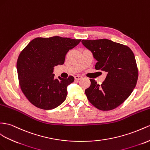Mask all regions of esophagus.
<instances>
[{
	"mask_svg": "<svg viewBox=\"0 0 150 150\" xmlns=\"http://www.w3.org/2000/svg\"><path fill=\"white\" fill-rule=\"evenodd\" d=\"M82 79V76H81L76 75V76H75V79L76 80H80V79Z\"/></svg>",
	"mask_w": 150,
	"mask_h": 150,
	"instance_id": "34e87169",
	"label": "esophagus"
}]
</instances>
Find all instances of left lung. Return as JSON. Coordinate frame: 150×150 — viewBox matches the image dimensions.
<instances>
[{
    "label": "left lung",
    "instance_id": "obj_1",
    "mask_svg": "<svg viewBox=\"0 0 150 150\" xmlns=\"http://www.w3.org/2000/svg\"><path fill=\"white\" fill-rule=\"evenodd\" d=\"M82 43L97 61L96 70L107 74L101 85L90 79L91 86L85 91L88 100L100 110L117 108L136 85L138 70L133 52L127 46L108 39L82 40Z\"/></svg>",
    "mask_w": 150,
    "mask_h": 150
}]
</instances>
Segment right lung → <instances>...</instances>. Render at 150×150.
I'll return each mask as SVG.
<instances>
[{"label":"right lung","instance_id":"add662e5","mask_svg":"<svg viewBox=\"0 0 150 150\" xmlns=\"http://www.w3.org/2000/svg\"><path fill=\"white\" fill-rule=\"evenodd\" d=\"M81 40L54 36L34 38L18 57L17 71L23 93L38 108L52 110L67 98V87L74 81L70 76L54 78V67L63 64L65 56Z\"/></svg>","mask_w":150,"mask_h":150}]
</instances>
